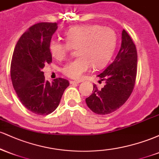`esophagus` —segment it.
<instances>
[{
	"instance_id": "34e87169",
	"label": "esophagus",
	"mask_w": 159,
	"mask_h": 159,
	"mask_svg": "<svg viewBox=\"0 0 159 159\" xmlns=\"http://www.w3.org/2000/svg\"><path fill=\"white\" fill-rule=\"evenodd\" d=\"M81 81H70V84H79Z\"/></svg>"
}]
</instances>
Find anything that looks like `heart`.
I'll return each instance as SVG.
<instances>
[{
  "label": "heart",
  "instance_id": "obj_1",
  "mask_svg": "<svg viewBox=\"0 0 159 159\" xmlns=\"http://www.w3.org/2000/svg\"><path fill=\"white\" fill-rule=\"evenodd\" d=\"M66 43L52 39L49 52L54 58L63 60L72 48H77L78 58L63 67L67 77L79 79L93 66L100 69L111 59L116 43V34L107 27L84 25L72 27L65 32Z\"/></svg>",
  "mask_w": 159,
  "mask_h": 159
}]
</instances>
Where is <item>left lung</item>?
Returning a JSON list of instances; mask_svg holds the SVG:
<instances>
[{"label": "left lung", "instance_id": "8db88e82", "mask_svg": "<svg viewBox=\"0 0 159 159\" xmlns=\"http://www.w3.org/2000/svg\"><path fill=\"white\" fill-rule=\"evenodd\" d=\"M138 54L132 38L125 30L122 32L121 47L114 61L101 74L98 75L105 84L98 89L93 84V93L86 103L93 112L105 115L116 111L130 96L137 75Z\"/></svg>", "mask_w": 159, "mask_h": 159}]
</instances>
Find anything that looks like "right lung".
I'll return each mask as SVG.
<instances>
[{
  "mask_svg": "<svg viewBox=\"0 0 159 159\" xmlns=\"http://www.w3.org/2000/svg\"><path fill=\"white\" fill-rule=\"evenodd\" d=\"M57 23L33 25L18 41L12 55L10 75L12 86L24 106L38 115H48L56 110L69 83L57 78L45 81L42 69L52 62L49 43L57 29Z\"/></svg>",
  "mask_w": 159,
  "mask_h": 159,
  "instance_id": "right-lung-1",
  "label": "right lung"
}]
</instances>
